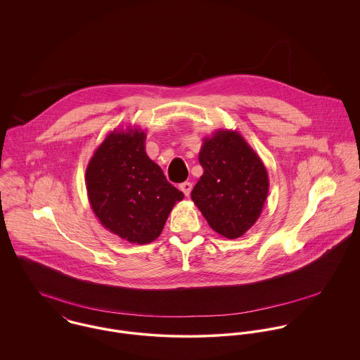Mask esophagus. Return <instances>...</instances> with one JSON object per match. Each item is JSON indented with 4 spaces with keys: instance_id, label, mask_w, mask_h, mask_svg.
Wrapping results in <instances>:
<instances>
[{
    "instance_id": "esophagus-1",
    "label": "esophagus",
    "mask_w": 360,
    "mask_h": 360,
    "mask_svg": "<svg viewBox=\"0 0 360 360\" xmlns=\"http://www.w3.org/2000/svg\"><path fill=\"white\" fill-rule=\"evenodd\" d=\"M180 190L188 197L190 195V193H191V190H193V183H190V181H184V183H181L180 184Z\"/></svg>"
}]
</instances>
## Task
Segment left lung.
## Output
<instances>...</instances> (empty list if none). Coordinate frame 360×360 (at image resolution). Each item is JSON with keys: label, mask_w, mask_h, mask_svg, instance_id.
<instances>
[{"label": "left lung", "mask_w": 360, "mask_h": 360, "mask_svg": "<svg viewBox=\"0 0 360 360\" xmlns=\"http://www.w3.org/2000/svg\"><path fill=\"white\" fill-rule=\"evenodd\" d=\"M202 176L191 198L207 224L229 240L244 236L257 223L269 193L267 170L236 130H216L202 140Z\"/></svg>", "instance_id": "left-lung-1"}]
</instances>
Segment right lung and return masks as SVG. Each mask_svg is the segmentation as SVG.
I'll list each match as a JSON object with an SVG mask.
<instances>
[{"instance_id": "1", "label": "right lung", "mask_w": 360, "mask_h": 360, "mask_svg": "<svg viewBox=\"0 0 360 360\" xmlns=\"http://www.w3.org/2000/svg\"><path fill=\"white\" fill-rule=\"evenodd\" d=\"M139 127L115 129L86 169L89 202L103 227L131 244L156 240L184 194L173 187L146 153Z\"/></svg>"}]
</instances>
